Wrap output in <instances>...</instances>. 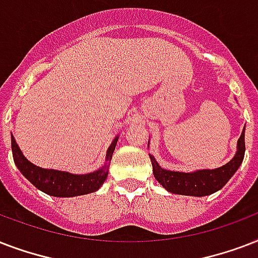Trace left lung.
Segmentation results:
<instances>
[{"instance_id": "8db88e82", "label": "left lung", "mask_w": 258, "mask_h": 258, "mask_svg": "<svg viewBox=\"0 0 258 258\" xmlns=\"http://www.w3.org/2000/svg\"><path fill=\"white\" fill-rule=\"evenodd\" d=\"M149 145V141H148ZM245 156V127L237 141V152L229 163L215 169H198L194 172H179L161 168L156 159L149 155L156 180L168 192L189 197H206L217 192L230 180L242 164Z\"/></svg>"}]
</instances>
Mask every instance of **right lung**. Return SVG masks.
Here are the masks:
<instances>
[{
    "label": "right lung",
    "instance_id": "right-lung-1",
    "mask_svg": "<svg viewBox=\"0 0 258 258\" xmlns=\"http://www.w3.org/2000/svg\"><path fill=\"white\" fill-rule=\"evenodd\" d=\"M117 141H118V136L113 140V143L107 149L106 160H105L106 163L97 171L85 173V175L37 167L24 156L13 136H12V153H13L15 164L20 169V172L23 173L36 188H39L40 191L51 197L73 198L95 192L97 189L101 188V185L105 183L107 173H109V167H110L111 157H113Z\"/></svg>",
    "mask_w": 258,
    "mask_h": 258
}]
</instances>
